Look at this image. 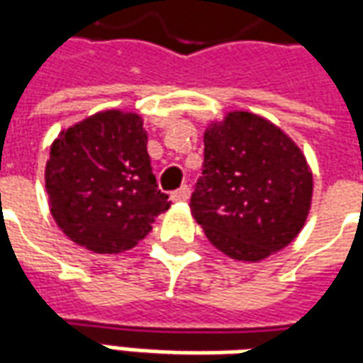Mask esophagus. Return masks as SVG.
Listing matches in <instances>:
<instances>
[{
    "label": "esophagus",
    "instance_id": "esophagus-1",
    "mask_svg": "<svg viewBox=\"0 0 363 363\" xmlns=\"http://www.w3.org/2000/svg\"><path fill=\"white\" fill-rule=\"evenodd\" d=\"M171 198H173L174 202H184V200H189V198H190V186H189V184H184V186H181L179 190H174L173 194H171Z\"/></svg>",
    "mask_w": 363,
    "mask_h": 363
}]
</instances>
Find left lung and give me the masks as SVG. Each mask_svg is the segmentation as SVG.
<instances>
[{
  "mask_svg": "<svg viewBox=\"0 0 363 363\" xmlns=\"http://www.w3.org/2000/svg\"><path fill=\"white\" fill-rule=\"evenodd\" d=\"M311 192L303 153L272 122L229 112L206 130L190 210L208 241L231 259L257 262L291 243Z\"/></svg>",
  "mask_w": 363,
  "mask_h": 363,
  "instance_id": "8db88e82",
  "label": "left lung"
}]
</instances>
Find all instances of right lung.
<instances>
[{
  "label": "right lung",
  "instance_id": "right-lung-1",
  "mask_svg": "<svg viewBox=\"0 0 363 363\" xmlns=\"http://www.w3.org/2000/svg\"><path fill=\"white\" fill-rule=\"evenodd\" d=\"M46 190L60 229L101 255L132 249L171 206L157 189L142 118L120 111L93 114L60 134Z\"/></svg>",
  "mask_w": 363,
  "mask_h": 363
}]
</instances>
